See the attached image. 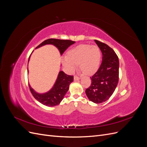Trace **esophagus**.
<instances>
[{"mask_svg":"<svg viewBox=\"0 0 147 147\" xmlns=\"http://www.w3.org/2000/svg\"><path fill=\"white\" fill-rule=\"evenodd\" d=\"M79 79H80V77L78 76H77V75H75V76H74V80L75 81L78 80Z\"/></svg>","mask_w":147,"mask_h":147,"instance_id":"esophagus-1","label":"esophagus"}]
</instances>
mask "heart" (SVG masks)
<instances>
[{"label":"heart","instance_id":"b5f03b06","mask_svg":"<svg viewBox=\"0 0 147 147\" xmlns=\"http://www.w3.org/2000/svg\"><path fill=\"white\" fill-rule=\"evenodd\" d=\"M100 59L101 51L98 47L81 45L70 50L63 59V63L69 72H73L76 65L80 64L83 73L90 75L98 69Z\"/></svg>","mask_w":147,"mask_h":147}]
</instances>
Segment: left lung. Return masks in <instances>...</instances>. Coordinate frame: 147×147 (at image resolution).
<instances>
[{"instance_id":"8db88e82","label":"left lung","mask_w":147,"mask_h":147,"mask_svg":"<svg viewBox=\"0 0 147 147\" xmlns=\"http://www.w3.org/2000/svg\"><path fill=\"white\" fill-rule=\"evenodd\" d=\"M102 53V63L91 77V84L86 91L88 99L96 104L107 100L113 94L119 80V59L112 48L95 40Z\"/></svg>"}]
</instances>
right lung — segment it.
<instances>
[{
  "label": "right lung",
  "instance_id": "right-lung-1",
  "mask_svg": "<svg viewBox=\"0 0 147 147\" xmlns=\"http://www.w3.org/2000/svg\"><path fill=\"white\" fill-rule=\"evenodd\" d=\"M74 43H75V42L70 40L49 38L43 41L35 48L45 45L46 44H52L58 48L61 55H63L66 49ZM73 81V75H68L63 71H60L54 86L50 91L45 94H41L35 92L29 85V86L31 93L35 99L46 106L54 107L59 104L61 100L63 99L65 94L69 90L70 84Z\"/></svg>",
  "mask_w": 147,
  "mask_h": 147
}]
</instances>
